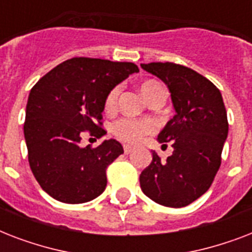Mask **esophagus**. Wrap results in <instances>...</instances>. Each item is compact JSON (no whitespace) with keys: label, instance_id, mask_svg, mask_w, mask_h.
<instances>
[{"label":"esophagus","instance_id":"34e87169","mask_svg":"<svg viewBox=\"0 0 252 252\" xmlns=\"http://www.w3.org/2000/svg\"><path fill=\"white\" fill-rule=\"evenodd\" d=\"M132 152H133V148H132V146H130V145H124V153L129 154V153H132Z\"/></svg>","mask_w":252,"mask_h":252}]
</instances>
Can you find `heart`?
I'll use <instances>...</instances> for the list:
<instances>
[{"label": "heart", "instance_id": "heart-1", "mask_svg": "<svg viewBox=\"0 0 252 252\" xmlns=\"http://www.w3.org/2000/svg\"><path fill=\"white\" fill-rule=\"evenodd\" d=\"M159 87L162 86L158 82H156V81H146V82H144L141 85L140 89H141L142 95L148 100ZM119 93H120V89L115 87L114 90H111L110 94L107 95V110H112L114 108L116 102H118ZM154 129H156V124L152 120H148V119H145V120L122 119V120H119V122H116L112 126V130H114L115 136L120 138V140H123V141L130 142V144H137V142H140L145 134L152 133Z\"/></svg>", "mask_w": 252, "mask_h": 252}]
</instances>
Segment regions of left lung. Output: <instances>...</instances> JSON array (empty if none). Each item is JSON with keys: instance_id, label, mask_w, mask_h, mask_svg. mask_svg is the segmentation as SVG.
<instances>
[{"instance_id": "1", "label": "left lung", "mask_w": 252, "mask_h": 252, "mask_svg": "<svg viewBox=\"0 0 252 252\" xmlns=\"http://www.w3.org/2000/svg\"><path fill=\"white\" fill-rule=\"evenodd\" d=\"M165 82L170 91L174 118L158 134V142L172 144V154L153 159L140 175L142 192L156 203L182 208L209 189L221 165L229 124L222 95L211 81L174 63L141 64Z\"/></svg>"}]
</instances>
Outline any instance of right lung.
Wrapping results in <instances>:
<instances>
[{"label": "right lung", "instance_id": "right-lung-1", "mask_svg": "<svg viewBox=\"0 0 252 252\" xmlns=\"http://www.w3.org/2000/svg\"><path fill=\"white\" fill-rule=\"evenodd\" d=\"M133 63L74 57L53 68L31 89L23 126L29 162L35 179L53 199L87 203L107 186L106 168L120 154L114 138L96 148H82L81 133L106 134L102 112L115 86L137 73Z\"/></svg>", "mask_w": 252, "mask_h": 252}]
</instances>
